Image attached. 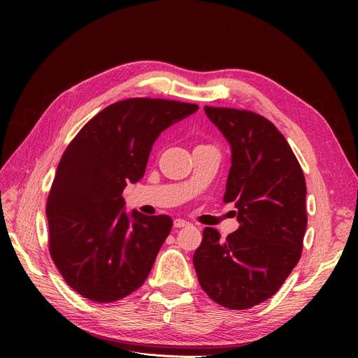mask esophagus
<instances>
[{"label":"esophagus","instance_id":"1","mask_svg":"<svg viewBox=\"0 0 358 358\" xmlns=\"http://www.w3.org/2000/svg\"><path fill=\"white\" fill-rule=\"evenodd\" d=\"M187 224H190L187 220L184 219H174V228H184Z\"/></svg>","mask_w":358,"mask_h":358}]
</instances>
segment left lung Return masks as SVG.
I'll use <instances>...</instances> for the list:
<instances>
[{"label": "left lung", "instance_id": "obj_1", "mask_svg": "<svg viewBox=\"0 0 358 358\" xmlns=\"http://www.w3.org/2000/svg\"><path fill=\"white\" fill-rule=\"evenodd\" d=\"M204 113L231 145L223 200L235 201L239 228L227 239L206 228L193 264L212 300L242 310L270 299L299 262L308 224L306 182L270 120L238 108L206 106Z\"/></svg>", "mask_w": 358, "mask_h": 358}]
</instances>
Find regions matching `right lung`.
Returning <instances> with one entry per match:
<instances>
[{
	"label": "right lung",
	"mask_w": 358,
	"mask_h": 358,
	"mask_svg": "<svg viewBox=\"0 0 358 358\" xmlns=\"http://www.w3.org/2000/svg\"><path fill=\"white\" fill-rule=\"evenodd\" d=\"M197 110L161 99L117 101L66 148L46 203L49 251L68 286L85 299L116 302L145 283L173 219L126 213L122 193L143 177L161 131Z\"/></svg>",
	"instance_id": "add662e5"
}]
</instances>
